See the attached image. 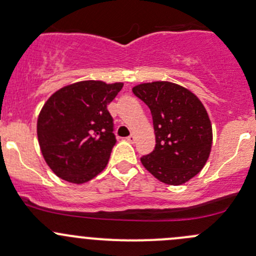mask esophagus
<instances>
[{"label": "esophagus", "instance_id": "obj_1", "mask_svg": "<svg viewBox=\"0 0 256 256\" xmlns=\"http://www.w3.org/2000/svg\"><path fill=\"white\" fill-rule=\"evenodd\" d=\"M126 141H128V142L134 144L136 141V136L135 135H130L128 138H126Z\"/></svg>", "mask_w": 256, "mask_h": 256}]
</instances>
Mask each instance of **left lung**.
I'll list each match as a JSON object with an SVG mask.
<instances>
[{
  "label": "left lung",
  "instance_id": "8db88e82",
  "mask_svg": "<svg viewBox=\"0 0 256 256\" xmlns=\"http://www.w3.org/2000/svg\"><path fill=\"white\" fill-rule=\"evenodd\" d=\"M132 92L150 108L156 135L154 151L141 157L144 168L171 186L200 174L213 141L210 120L200 100L170 82H144Z\"/></svg>",
  "mask_w": 256,
  "mask_h": 256
}]
</instances>
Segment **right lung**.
Instances as JSON below:
<instances>
[{
	"instance_id": "obj_1",
	"label": "right lung",
	"mask_w": 256,
	"mask_h": 256,
	"mask_svg": "<svg viewBox=\"0 0 256 256\" xmlns=\"http://www.w3.org/2000/svg\"><path fill=\"white\" fill-rule=\"evenodd\" d=\"M122 85L86 80L62 88L47 100L38 116L37 135L56 176L80 184L106 167L116 144L108 105Z\"/></svg>"
}]
</instances>
